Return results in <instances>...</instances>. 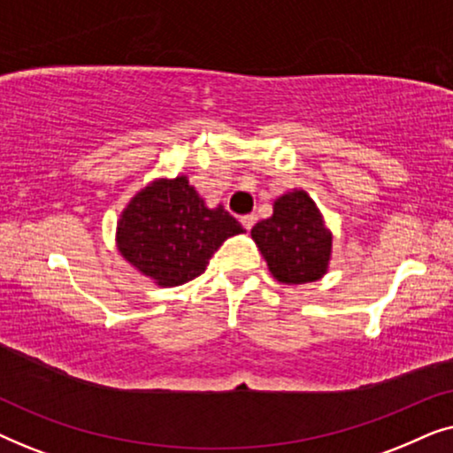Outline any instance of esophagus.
I'll use <instances>...</instances> for the list:
<instances>
[{"label":"esophagus","mask_w":453,"mask_h":453,"mask_svg":"<svg viewBox=\"0 0 453 453\" xmlns=\"http://www.w3.org/2000/svg\"><path fill=\"white\" fill-rule=\"evenodd\" d=\"M257 216L256 214H247V216H241V225L245 226V231H251L253 225H256Z\"/></svg>","instance_id":"34e87169"}]
</instances>
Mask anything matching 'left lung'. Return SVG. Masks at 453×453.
I'll return each mask as SVG.
<instances>
[{"mask_svg": "<svg viewBox=\"0 0 453 453\" xmlns=\"http://www.w3.org/2000/svg\"><path fill=\"white\" fill-rule=\"evenodd\" d=\"M251 237L280 282L305 284L326 274L332 234L305 191L296 189L278 197L274 214L257 222Z\"/></svg>", "mask_w": 453, "mask_h": 453, "instance_id": "1", "label": "left lung"}]
</instances>
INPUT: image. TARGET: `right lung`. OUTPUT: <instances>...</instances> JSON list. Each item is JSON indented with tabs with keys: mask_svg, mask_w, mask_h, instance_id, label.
Segmentation results:
<instances>
[{
	"mask_svg": "<svg viewBox=\"0 0 453 453\" xmlns=\"http://www.w3.org/2000/svg\"><path fill=\"white\" fill-rule=\"evenodd\" d=\"M243 226L219 206L210 210L188 177L160 179L140 191L117 225L121 256L160 287L194 280L214 251Z\"/></svg>",
	"mask_w": 453,
	"mask_h": 453,
	"instance_id": "obj_1",
	"label": "right lung"
}]
</instances>
